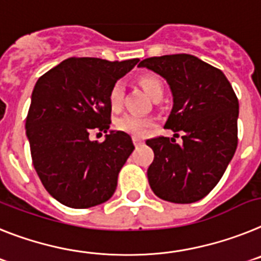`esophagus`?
I'll return each instance as SVG.
<instances>
[{"label": "esophagus", "instance_id": "obj_1", "mask_svg": "<svg viewBox=\"0 0 261 261\" xmlns=\"http://www.w3.org/2000/svg\"><path fill=\"white\" fill-rule=\"evenodd\" d=\"M134 144H135V146H137V147L143 146V144H144V140L138 139V138H134Z\"/></svg>", "mask_w": 261, "mask_h": 261}]
</instances>
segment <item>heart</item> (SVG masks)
<instances>
[{
  "instance_id": "1",
  "label": "heart",
  "mask_w": 261,
  "mask_h": 261,
  "mask_svg": "<svg viewBox=\"0 0 261 261\" xmlns=\"http://www.w3.org/2000/svg\"><path fill=\"white\" fill-rule=\"evenodd\" d=\"M139 85L152 101L163 97V93H164L163 83L155 74H143L139 79ZM123 92L124 89L122 83H115L109 92V103L114 112H118L122 108ZM117 128L126 134H130L134 138H143L152 128V121L148 118L127 114L118 119Z\"/></svg>"
}]
</instances>
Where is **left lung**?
Here are the masks:
<instances>
[{
  "label": "left lung",
  "instance_id": "left-lung-1",
  "mask_svg": "<svg viewBox=\"0 0 261 261\" xmlns=\"http://www.w3.org/2000/svg\"><path fill=\"white\" fill-rule=\"evenodd\" d=\"M139 67L162 76L173 97L164 127L173 138L147 140L153 149L149 187L174 203L202 199L225 173L238 146L239 102L223 72L188 54L144 59ZM181 134L183 144L174 136Z\"/></svg>",
  "mask_w": 261,
  "mask_h": 261
}]
</instances>
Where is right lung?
I'll return each mask as SVG.
<instances>
[{
  "label": "right lung",
  "mask_w": 261,
  "mask_h": 261,
  "mask_svg": "<svg viewBox=\"0 0 261 261\" xmlns=\"http://www.w3.org/2000/svg\"><path fill=\"white\" fill-rule=\"evenodd\" d=\"M138 62L69 58L36 81L26 135L42 184L63 205L85 209L114 194L118 173L134 151L133 140L112 130L98 143L89 134L108 133L109 92Z\"/></svg>",
  "instance_id": "1"
}]
</instances>
